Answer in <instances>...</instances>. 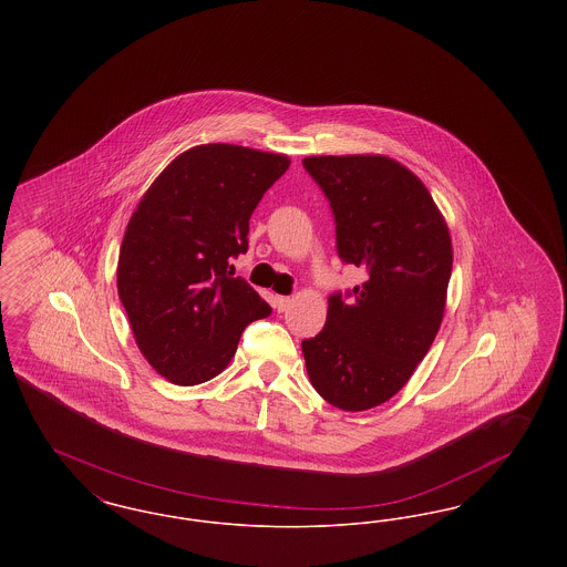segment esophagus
<instances>
[{"instance_id":"esophagus-1","label":"esophagus","mask_w":567,"mask_h":567,"mask_svg":"<svg viewBox=\"0 0 567 567\" xmlns=\"http://www.w3.org/2000/svg\"><path fill=\"white\" fill-rule=\"evenodd\" d=\"M274 308L278 310V312H285L287 308H289V303H291V297L289 296H276L274 297Z\"/></svg>"}]
</instances>
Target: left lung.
Masks as SVG:
<instances>
[{
	"instance_id": "8db88e82",
	"label": "left lung",
	"mask_w": 567,
	"mask_h": 567,
	"mask_svg": "<svg viewBox=\"0 0 567 567\" xmlns=\"http://www.w3.org/2000/svg\"><path fill=\"white\" fill-rule=\"evenodd\" d=\"M323 189L344 264L365 282L329 297L319 336L303 340L317 393L361 412L391 400L423 361L440 329L453 271L444 216L425 185L382 155L306 157Z\"/></svg>"
}]
</instances>
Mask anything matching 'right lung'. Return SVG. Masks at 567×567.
<instances>
[{"instance_id":"1","label":"right lung","mask_w":567,"mask_h":567,"mask_svg":"<svg viewBox=\"0 0 567 567\" xmlns=\"http://www.w3.org/2000/svg\"><path fill=\"white\" fill-rule=\"evenodd\" d=\"M289 157L236 144L193 146L142 195L118 252L116 287L146 361L174 384L220 374L244 327L271 308L231 261Z\"/></svg>"}]
</instances>
